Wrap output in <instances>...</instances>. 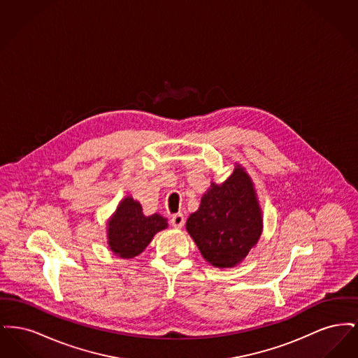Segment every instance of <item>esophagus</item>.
Masks as SVG:
<instances>
[{"label": "esophagus", "instance_id": "34e87169", "mask_svg": "<svg viewBox=\"0 0 358 358\" xmlns=\"http://www.w3.org/2000/svg\"><path fill=\"white\" fill-rule=\"evenodd\" d=\"M171 227L174 228H182L185 224V217L182 213H177L174 216H171Z\"/></svg>", "mask_w": 358, "mask_h": 358}]
</instances>
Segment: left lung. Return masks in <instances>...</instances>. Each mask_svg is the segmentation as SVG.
Masks as SVG:
<instances>
[{
	"label": "left lung",
	"mask_w": 358,
	"mask_h": 358,
	"mask_svg": "<svg viewBox=\"0 0 358 358\" xmlns=\"http://www.w3.org/2000/svg\"><path fill=\"white\" fill-rule=\"evenodd\" d=\"M187 229L215 267H234L248 255L260 238L262 215L243 168L236 166L222 185H210L199 210L189 216Z\"/></svg>",
	"instance_id": "8db88e82"
}]
</instances>
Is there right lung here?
<instances>
[{
  "instance_id": "1",
  "label": "right lung",
  "mask_w": 358,
  "mask_h": 358,
  "mask_svg": "<svg viewBox=\"0 0 358 358\" xmlns=\"http://www.w3.org/2000/svg\"><path fill=\"white\" fill-rule=\"evenodd\" d=\"M166 227V219L157 213L143 216L141 204L127 197L108 222V245L115 255L134 257L148 247L157 232Z\"/></svg>"
}]
</instances>
